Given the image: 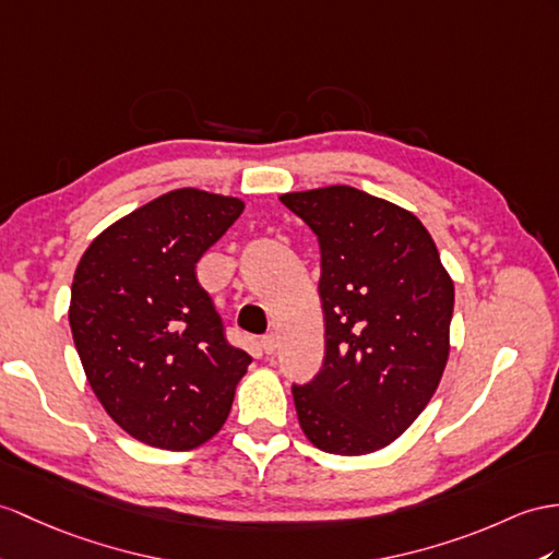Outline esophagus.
Instances as JSON below:
<instances>
[{"label": "esophagus", "mask_w": 559, "mask_h": 559, "mask_svg": "<svg viewBox=\"0 0 559 559\" xmlns=\"http://www.w3.org/2000/svg\"><path fill=\"white\" fill-rule=\"evenodd\" d=\"M261 348H263L265 356H272V353H275V348H277V336H275V332H270V334H265V336L261 338Z\"/></svg>", "instance_id": "obj_1"}]
</instances>
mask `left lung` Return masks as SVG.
<instances>
[{
	"instance_id": "obj_1",
	"label": "left lung",
	"mask_w": 559,
	"mask_h": 559,
	"mask_svg": "<svg viewBox=\"0 0 559 559\" xmlns=\"http://www.w3.org/2000/svg\"><path fill=\"white\" fill-rule=\"evenodd\" d=\"M280 201L320 243L324 360L292 386L298 421L324 453L379 451L441 382L453 282L427 227L384 199L334 185Z\"/></svg>"
}]
</instances>
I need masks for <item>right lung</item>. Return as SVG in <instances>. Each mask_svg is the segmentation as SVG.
<instances>
[{
	"label": "right lung",
	"mask_w": 559,
	"mask_h": 559,
	"mask_svg": "<svg viewBox=\"0 0 559 559\" xmlns=\"http://www.w3.org/2000/svg\"><path fill=\"white\" fill-rule=\"evenodd\" d=\"M243 211L233 197L175 189L114 223L80 258L71 332L116 425L163 451H192L229 415L251 356L227 342L197 263Z\"/></svg>",
	"instance_id": "add662e5"
}]
</instances>
